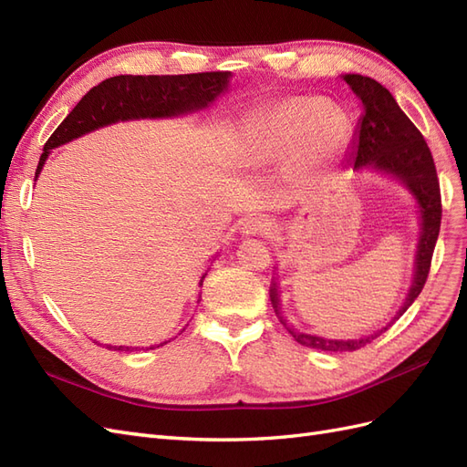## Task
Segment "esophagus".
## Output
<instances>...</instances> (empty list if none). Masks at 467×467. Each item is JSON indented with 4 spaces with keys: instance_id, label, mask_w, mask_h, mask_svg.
<instances>
[{
    "instance_id": "esophagus-1",
    "label": "esophagus",
    "mask_w": 467,
    "mask_h": 467,
    "mask_svg": "<svg viewBox=\"0 0 467 467\" xmlns=\"http://www.w3.org/2000/svg\"><path fill=\"white\" fill-rule=\"evenodd\" d=\"M239 232H242V235H265L271 232V222H268L266 218H249L242 223V228H239Z\"/></svg>"
}]
</instances>
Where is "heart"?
Returning a JSON list of instances; mask_svg holds the SVG:
<instances>
[{"mask_svg": "<svg viewBox=\"0 0 467 467\" xmlns=\"http://www.w3.org/2000/svg\"><path fill=\"white\" fill-rule=\"evenodd\" d=\"M352 138L347 112L316 97H288L263 110L251 122L247 150L257 161L290 155L296 177H312L338 158Z\"/></svg>", "mask_w": 467, "mask_h": 467, "instance_id": "obj_1", "label": "heart"}]
</instances>
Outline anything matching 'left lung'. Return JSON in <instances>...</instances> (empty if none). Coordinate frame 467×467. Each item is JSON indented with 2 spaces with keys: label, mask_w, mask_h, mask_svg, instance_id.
Wrapping results in <instances>:
<instances>
[{
  "label": "left lung",
  "mask_w": 467,
  "mask_h": 467,
  "mask_svg": "<svg viewBox=\"0 0 467 467\" xmlns=\"http://www.w3.org/2000/svg\"><path fill=\"white\" fill-rule=\"evenodd\" d=\"M341 78L348 83L352 93L360 99L364 110L358 122L357 136L352 140V146L341 167L352 169V171H374L379 175L398 179L417 201L420 234L415 253V273L411 286H409L403 300V306L395 312L389 323H386L384 327L374 331L372 335L358 338H327L294 329V325H288L285 316H282L278 286L276 282H273V307L280 323L285 325L288 333L294 337V341L309 348L327 352H345L364 347L366 343H370L372 338L388 331L391 327V323H395V319H400L407 312V307L417 300V296L420 294L422 286H425L427 282L432 251L436 245L438 232H441L442 218L441 185H438L434 160L425 138L417 130V126L409 120V117L400 109L393 95L376 79L360 74H345Z\"/></svg>",
  "instance_id": "left-lung-1"
}]
</instances>
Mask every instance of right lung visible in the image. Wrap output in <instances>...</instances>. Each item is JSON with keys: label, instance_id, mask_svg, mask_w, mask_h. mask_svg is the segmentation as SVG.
I'll use <instances>...</instances> for the list:
<instances>
[{"label": "right lung", "instance_id": "obj_1", "mask_svg": "<svg viewBox=\"0 0 467 467\" xmlns=\"http://www.w3.org/2000/svg\"><path fill=\"white\" fill-rule=\"evenodd\" d=\"M230 79L232 72H204L182 76H115L101 81L81 97V101L48 138L38 160L35 181L45 167L50 150L122 120L192 115L210 107L222 93L228 91ZM204 276L206 275H202V280ZM202 280L199 282L201 286ZM165 343L167 341L158 347ZM107 348L134 350L138 347L107 345Z\"/></svg>", "mask_w": 467, "mask_h": 467}]
</instances>
